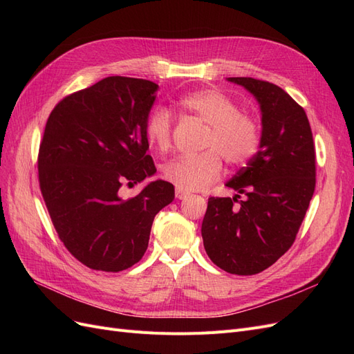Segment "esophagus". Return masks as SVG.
I'll return each instance as SVG.
<instances>
[{"label": "esophagus", "mask_w": 354, "mask_h": 354, "mask_svg": "<svg viewBox=\"0 0 354 354\" xmlns=\"http://www.w3.org/2000/svg\"><path fill=\"white\" fill-rule=\"evenodd\" d=\"M187 196H189L187 192L181 190V189H176V198H177V199H186Z\"/></svg>", "instance_id": "obj_1"}]
</instances>
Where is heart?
Wrapping results in <instances>:
<instances>
[{"instance_id": "1", "label": "heart", "mask_w": 354, "mask_h": 354, "mask_svg": "<svg viewBox=\"0 0 354 354\" xmlns=\"http://www.w3.org/2000/svg\"><path fill=\"white\" fill-rule=\"evenodd\" d=\"M178 106L209 124L203 147L195 156H177L162 167V177L177 189H205L223 173V159L239 167L257 153L261 140L260 127L252 116L241 113L238 104L217 88H199L185 94ZM173 120L165 109H156L146 122L147 143L159 152L168 151Z\"/></svg>"}]
</instances>
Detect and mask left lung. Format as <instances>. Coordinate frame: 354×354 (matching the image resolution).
<instances>
[{
    "label": "left lung",
    "mask_w": 354,
    "mask_h": 354,
    "mask_svg": "<svg viewBox=\"0 0 354 354\" xmlns=\"http://www.w3.org/2000/svg\"><path fill=\"white\" fill-rule=\"evenodd\" d=\"M227 81L259 103L261 140L226 183L236 195L208 199L201 232L214 264L246 276L266 270L294 243L315 192V145L304 109L281 87L254 78ZM239 194L245 199L236 207Z\"/></svg>",
    "instance_id": "1"
}]
</instances>
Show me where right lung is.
Returning a JSON list of instances; mask_svg holds the SVG:
<instances>
[{
	"instance_id": "1",
	"label": "right lung",
	"mask_w": 354,
	"mask_h": 354,
	"mask_svg": "<svg viewBox=\"0 0 354 354\" xmlns=\"http://www.w3.org/2000/svg\"><path fill=\"white\" fill-rule=\"evenodd\" d=\"M158 88L147 80L103 78L57 103L46 124L41 194L62 242L93 270L121 272L140 261L155 216L174 199L165 180L131 199L120 192L156 173L146 122Z\"/></svg>"
}]
</instances>
